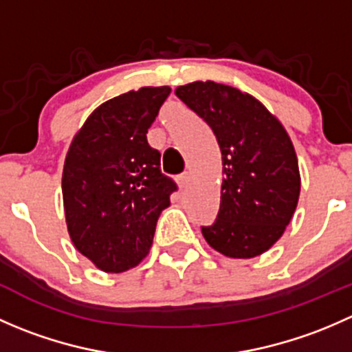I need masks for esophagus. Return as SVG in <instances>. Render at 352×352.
<instances>
[{"label": "esophagus", "mask_w": 352, "mask_h": 352, "mask_svg": "<svg viewBox=\"0 0 352 352\" xmlns=\"http://www.w3.org/2000/svg\"><path fill=\"white\" fill-rule=\"evenodd\" d=\"M177 182H179V187L180 189H187L189 187V182H190V173H182V175L177 177Z\"/></svg>", "instance_id": "esophagus-1"}]
</instances>
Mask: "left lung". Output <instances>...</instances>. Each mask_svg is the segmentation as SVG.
<instances>
[{
	"mask_svg": "<svg viewBox=\"0 0 352 352\" xmlns=\"http://www.w3.org/2000/svg\"><path fill=\"white\" fill-rule=\"evenodd\" d=\"M175 95L209 124L223 160L214 225L202 226L209 247L230 258L264 254L285 233L300 199L301 177L289 134L250 94L214 81L177 87Z\"/></svg>",
	"mask_w": 352,
	"mask_h": 352,
	"instance_id": "obj_1",
	"label": "left lung"
}]
</instances>
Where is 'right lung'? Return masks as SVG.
Listing matches in <instances>:
<instances>
[{"mask_svg":"<svg viewBox=\"0 0 352 352\" xmlns=\"http://www.w3.org/2000/svg\"><path fill=\"white\" fill-rule=\"evenodd\" d=\"M170 87H143L98 105L74 134L63 168L69 239L104 272L136 267L177 189L146 133Z\"/></svg>","mask_w":352,"mask_h":352,"instance_id":"obj_1","label":"right lung"}]
</instances>
